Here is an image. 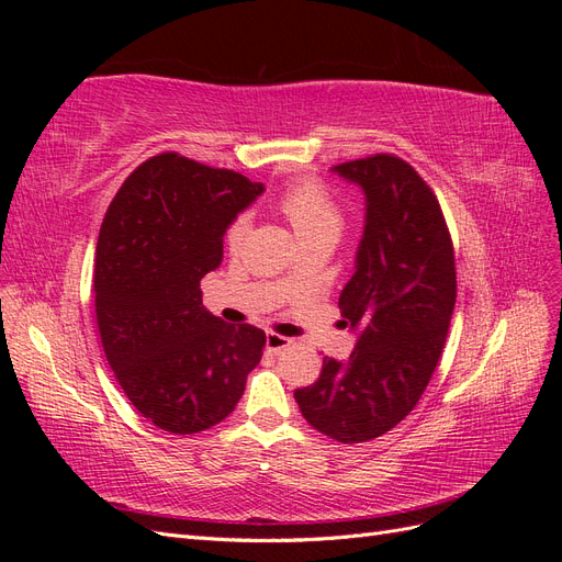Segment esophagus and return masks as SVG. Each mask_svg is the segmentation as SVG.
Here are the masks:
<instances>
[{
  "mask_svg": "<svg viewBox=\"0 0 562 562\" xmlns=\"http://www.w3.org/2000/svg\"><path fill=\"white\" fill-rule=\"evenodd\" d=\"M291 345H293V339H291V337H283V335H279V333H267V337H265L267 351L279 353V351L291 347Z\"/></svg>",
  "mask_w": 562,
  "mask_h": 562,
  "instance_id": "34e87169",
  "label": "esophagus"
}]
</instances>
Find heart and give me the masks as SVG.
<instances>
[{
  "mask_svg": "<svg viewBox=\"0 0 562 562\" xmlns=\"http://www.w3.org/2000/svg\"><path fill=\"white\" fill-rule=\"evenodd\" d=\"M279 209L285 215L288 223L295 229L300 244H310V241H337L339 234H342L345 227V215L339 203L330 196V192L316 180H304L279 196ZM248 229V220L239 215L234 220L227 229V244L232 248L239 246L244 241Z\"/></svg>",
  "mask_w": 562,
  "mask_h": 562,
  "instance_id": "heart-1",
  "label": "heart"
}]
</instances>
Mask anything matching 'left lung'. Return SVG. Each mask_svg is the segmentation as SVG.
<instances>
[{
	"instance_id": "1",
	"label": "left lung",
	"mask_w": 562,
	"mask_h": 562,
	"mask_svg": "<svg viewBox=\"0 0 562 562\" xmlns=\"http://www.w3.org/2000/svg\"><path fill=\"white\" fill-rule=\"evenodd\" d=\"M366 201L353 274L339 293L349 359L323 361L295 389L302 417L339 443H363L413 411L440 359L457 297L454 252L438 199L413 166L375 155L333 166Z\"/></svg>"
}]
</instances>
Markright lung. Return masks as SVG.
I'll return each instance as SVG.
<instances>
[{"instance_id":"add662e5","label":"right lung","mask_w":562,"mask_h":562,"mask_svg":"<svg viewBox=\"0 0 562 562\" xmlns=\"http://www.w3.org/2000/svg\"><path fill=\"white\" fill-rule=\"evenodd\" d=\"M262 182L166 151L112 199L95 248V314L108 363L155 427L199 434L239 403L265 333L201 307V279Z\"/></svg>"}]
</instances>
